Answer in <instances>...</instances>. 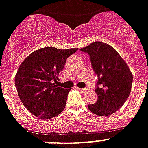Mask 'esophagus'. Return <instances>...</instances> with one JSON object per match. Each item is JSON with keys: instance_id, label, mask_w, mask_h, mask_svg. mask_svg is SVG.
Instances as JSON below:
<instances>
[{"instance_id": "1", "label": "esophagus", "mask_w": 148, "mask_h": 148, "mask_svg": "<svg viewBox=\"0 0 148 148\" xmlns=\"http://www.w3.org/2000/svg\"><path fill=\"white\" fill-rule=\"evenodd\" d=\"M77 89L81 91V92H83V93H86V92H87L90 90L88 87H85V88H79V87H77Z\"/></svg>"}]
</instances>
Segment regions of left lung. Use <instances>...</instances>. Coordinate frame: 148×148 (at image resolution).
Segmentation results:
<instances>
[{
	"label": "left lung",
	"instance_id": "1",
	"mask_svg": "<svg viewBox=\"0 0 148 148\" xmlns=\"http://www.w3.org/2000/svg\"><path fill=\"white\" fill-rule=\"evenodd\" d=\"M80 51L90 55L92 67L97 74L96 93L98 99L88 109L97 116L112 115L122 107L129 97L133 76L124 59L111 45L95 42Z\"/></svg>",
	"mask_w": 148,
	"mask_h": 148
}]
</instances>
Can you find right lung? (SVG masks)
I'll return each mask as SVG.
<instances>
[{
	"label": "right lung",
	"mask_w": 148,
	"mask_h": 148,
	"mask_svg": "<svg viewBox=\"0 0 148 148\" xmlns=\"http://www.w3.org/2000/svg\"><path fill=\"white\" fill-rule=\"evenodd\" d=\"M76 49L42 48L27 56L15 76L18 96L32 115L42 119L58 116L65 107L71 89L58 86L60 72Z\"/></svg>",
	"instance_id": "right-lung-1"
}]
</instances>
